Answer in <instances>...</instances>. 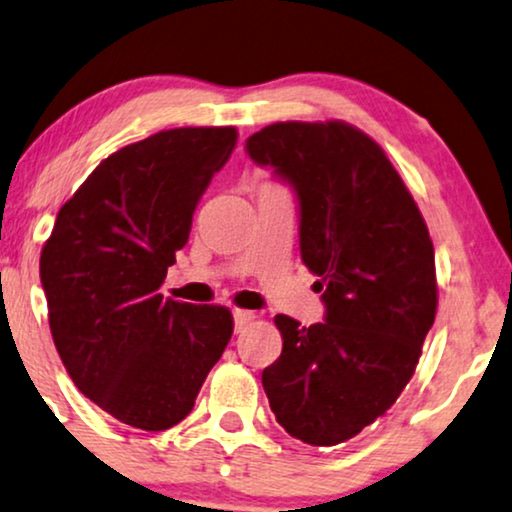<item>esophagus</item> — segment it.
Wrapping results in <instances>:
<instances>
[{"label":"esophagus","mask_w":512,"mask_h":512,"mask_svg":"<svg viewBox=\"0 0 512 512\" xmlns=\"http://www.w3.org/2000/svg\"><path fill=\"white\" fill-rule=\"evenodd\" d=\"M252 320H255V313L252 311H245V309H234V330L236 332H243L245 327H248Z\"/></svg>","instance_id":"34e87169"}]
</instances>
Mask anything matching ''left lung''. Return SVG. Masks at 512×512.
I'll return each mask as SVG.
<instances>
[{
	"label": "left lung",
	"mask_w": 512,
	"mask_h": 512,
	"mask_svg": "<svg viewBox=\"0 0 512 512\" xmlns=\"http://www.w3.org/2000/svg\"><path fill=\"white\" fill-rule=\"evenodd\" d=\"M245 149L297 192L299 250L325 304V323L274 318L283 351L264 393L292 438L339 445L384 417L417 370L438 309L433 241L403 177L356 126L281 121Z\"/></svg>",
	"instance_id": "8db88e82"
}]
</instances>
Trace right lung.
I'll return each mask as SVG.
<instances>
[{
  "instance_id": "1",
  "label": "right lung",
  "mask_w": 512,
  "mask_h": 512,
  "mask_svg": "<svg viewBox=\"0 0 512 512\" xmlns=\"http://www.w3.org/2000/svg\"><path fill=\"white\" fill-rule=\"evenodd\" d=\"M236 140L234 126H189L119 149L60 208L44 243L53 344L79 391L121 424H180L234 332L227 306L163 299L159 288Z\"/></svg>"
}]
</instances>
